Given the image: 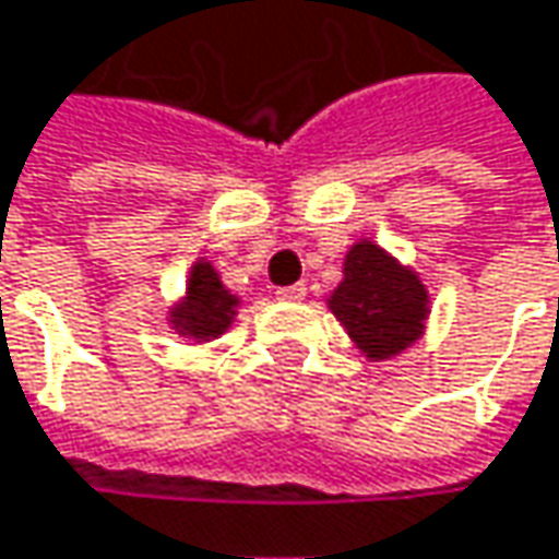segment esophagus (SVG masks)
<instances>
[{
    "instance_id": "34e87169",
    "label": "esophagus",
    "mask_w": 559,
    "mask_h": 559,
    "mask_svg": "<svg viewBox=\"0 0 559 559\" xmlns=\"http://www.w3.org/2000/svg\"><path fill=\"white\" fill-rule=\"evenodd\" d=\"M307 287L304 284H290V287H278V300H304Z\"/></svg>"
}]
</instances>
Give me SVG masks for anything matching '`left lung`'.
Masks as SVG:
<instances>
[{"instance_id": "1", "label": "left lung", "mask_w": 559, "mask_h": 559, "mask_svg": "<svg viewBox=\"0 0 559 559\" xmlns=\"http://www.w3.org/2000/svg\"><path fill=\"white\" fill-rule=\"evenodd\" d=\"M330 310L368 358H390L419 338L429 294L423 281L396 265L381 246L361 239L345 255V278L332 290Z\"/></svg>"}]
</instances>
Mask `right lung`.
Here are the masks:
<instances>
[{
  "label": "right lung",
  "instance_id": "1",
  "mask_svg": "<svg viewBox=\"0 0 559 559\" xmlns=\"http://www.w3.org/2000/svg\"><path fill=\"white\" fill-rule=\"evenodd\" d=\"M236 317V297L221 284L217 272L207 262H198L191 272L188 297L173 310V326L181 335L217 338Z\"/></svg>",
  "mask_w": 559,
  "mask_h": 559
}]
</instances>
